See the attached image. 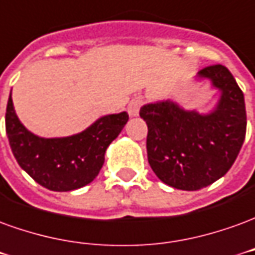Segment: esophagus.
I'll return each mask as SVG.
<instances>
[{
    "label": "esophagus",
    "mask_w": 255,
    "mask_h": 255,
    "mask_svg": "<svg viewBox=\"0 0 255 255\" xmlns=\"http://www.w3.org/2000/svg\"><path fill=\"white\" fill-rule=\"evenodd\" d=\"M142 100L140 97H136V99H133L130 103H129V106H128V111H129V115L130 117H137L138 115V111H140V107H141Z\"/></svg>",
    "instance_id": "1"
}]
</instances>
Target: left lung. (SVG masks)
<instances>
[{
    "label": "left lung",
    "mask_w": 255,
    "mask_h": 255,
    "mask_svg": "<svg viewBox=\"0 0 255 255\" xmlns=\"http://www.w3.org/2000/svg\"><path fill=\"white\" fill-rule=\"evenodd\" d=\"M196 81H209L220 93L209 113L185 110L169 99L140 108L151 169L160 181L182 191H198L225 176L246 137L245 96L228 68L206 67Z\"/></svg>",
    "instance_id": "8db88e82"
}]
</instances>
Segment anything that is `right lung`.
<instances>
[{"mask_svg":"<svg viewBox=\"0 0 255 255\" xmlns=\"http://www.w3.org/2000/svg\"><path fill=\"white\" fill-rule=\"evenodd\" d=\"M129 121L126 111L99 118L84 131L45 138L34 134L16 115L9 96L5 128L17 163L32 180L56 192L82 188L95 180L104 165L108 145Z\"/></svg>","mask_w":255,"mask_h":255,"instance_id":"right-lung-1","label":"right lung"}]
</instances>
